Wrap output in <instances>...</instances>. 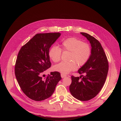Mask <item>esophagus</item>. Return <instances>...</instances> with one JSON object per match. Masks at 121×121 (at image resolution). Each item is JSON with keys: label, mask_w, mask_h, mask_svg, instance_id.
<instances>
[{"label": "esophagus", "mask_w": 121, "mask_h": 121, "mask_svg": "<svg viewBox=\"0 0 121 121\" xmlns=\"http://www.w3.org/2000/svg\"><path fill=\"white\" fill-rule=\"evenodd\" d=\"M66 76L67 75L66 74H63V73H61V77L62 78H65L66 77Z\"/></svg>", "instance_id": "34e87169"}]
</instances>
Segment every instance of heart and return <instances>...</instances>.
<instances>
[{
    "mask_svg": "<svg viewBox=\"0 0 121 121\" xmlns=\"http://www.w3.org/2000/svg\"><path fill=\"white\" fill-rule=\"evenodd\" d=\"M61 48L53 46L48 50V56L52 60L58 62L60 59L62 51L63 52H69L68 57V62H62L54 66L55 71L62 73L67 74L74 70L79 66L84 65L89 59L91 48L87 43L82 41L78 38L71 37L63 40L60 43Z\"/></svg>",
    "mask_w": 121,
    "mask_h": 121,
    "instance_id": "b5f03b06",
    "label": "heart"
}]
</instances>
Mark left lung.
I'll list each match as a JSON object with an SVG mask.
<instances>
[{
	"label": "left lung",
	"instance_id": "obj_1",
	"mask_svg": "<svg viewBox=\"0 0 121 121\" xmlns=\"http://www.w3.org/2000/svg\"><path fill=\"white\" fill-rule=\"evenodd\" d=\"M90 42L91 54L89 59L81 67L78 73L80 77L72 75L69 89L72 96L78 100L87 101L96 97L103 88L108 71V62L100 43L96 38L81 32Z\"/></svg>",
	"mask_w": 121,
	"mask_h": 121
}]
</instances>
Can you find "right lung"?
<instances>
[{
  "instance_id": "add662e5",
  "label": "right lung",
  "mask_w": 121,
  "mask_h": 121,
  "mask_svg": "<svg viewBox=\"0 0 121 121\" xmlns=\"http://www.w3.org/2000/svg\"><path fill=\"white\" fill-rule=\"evenodd\" d=\"M60 35V33L37 34L19 51L15 75L21 89L31 99L41 101L49 98L62 78L58 72L47 77L43 74L52 65L48 50Z\"/></svg>"
}]
</instances>
